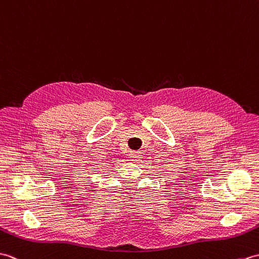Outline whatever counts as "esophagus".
I'll return each mask as SVG.
<instances>
[{
	"label": "esophagus",
	"instance_id": "esophagus-1",
	"mask_svg": "<svg viewBox=\"0 0 259 259\" xmlns=\"http://www.w3.org/2000/svg\"><path fill=\"white\" fill-rule=\"evenodd\" d=\"M128 156H130V160H132V162H137V160L141 158L142 155L140 152H131Z\"/></svg>",
	"mask_w": 259,
	"mask_h": 259
}]
</instances>
